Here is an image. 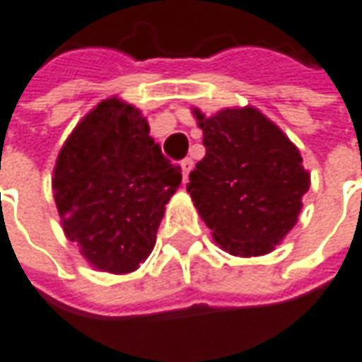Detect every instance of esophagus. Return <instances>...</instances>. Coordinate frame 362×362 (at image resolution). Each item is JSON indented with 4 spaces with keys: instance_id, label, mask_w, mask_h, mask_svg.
Masks as SVG:
<instances>
[{
    "instance_id": "1",
    "label": "esophagus",
    "mask_w": 362,
    "mask_h": 362,
    "mask_svg": "<svg viewBox=\"0 0 362 362\" xmlns=\"http://www.w3.org/2000/svg\"><path fill=\"white\" fill-rule=\"evenodd\" d=\"M191 169H193V161L187 157V159H183L181 161V171H183V181H187L189 179V173H191Z\"/></svg>"
}]
</instances>
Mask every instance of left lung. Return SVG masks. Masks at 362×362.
Here are the masks:
<instances>
[{"instance_id":"8db88e82","label":"left lung","mask_w":362,"mask_h":362,"mask_svg":"<svg viewBox=\"0 0 362 362\" xmlns=\"http://www.w3.org/2000/svg\"><path fill=\"white\" fill-rule=\"evenodd\" d=\"M205 157L187 193L215 243L235 257L271 253L297 225L311 175L295 143L259 109H193Z\"/></svg>"}]
</instances>
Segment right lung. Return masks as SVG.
Here are the masks:
<instances>
[{"label":"right lung","instance_id":"1","mask_svg":"<svg viewBox=\"0 0 362 362\" xmlns=\"http://www.w3.org/2000/svg\"><path fill=\"white\" fill-rule=\"evenodd\" d=\"M181 169L165 159L135 105L109 97L85 115L53 167L65 237L99 271L127 275L151 255Z\"/></svg>","mask_w":362,"mask_h":362}]
</instances>
